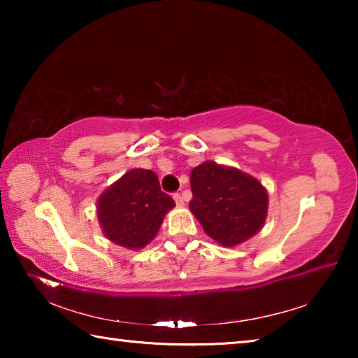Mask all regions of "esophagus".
<instances>
[{"mask_svg":"<svg viewBox=\"0 0 358 358\" xmlns=\"http://www.w3.org/2000/svg\"><path fill=\"white\" fill-rule=\"evenodd\" d=\"M173 201H175V203L178 205V207H183V205H185L183 197H181L180 194H173Z\"/></svg>","mask_w":358,"mask_h":358,"instance_id":"obj_1","label":"esophagus"}]
</instances>
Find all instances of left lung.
Segmentation results:
<instances>
[{
	"label": "left lung",
	"mask_w": 358,
	"mask_h": 358,
	"mask_svg": "<svg viewBox=\"0 0 358 358\" xmlns=\"http://www.w3.org/2000/svg\"><path fill=\"white\" fill-rule=\"evenodd\" d=\"M191 191L192 215L221 246L245 243L264 227L268 192L252 175L205 161L192 169Z\"/></svg>",
	"instance_id": "obj_1"
}]
</instances>
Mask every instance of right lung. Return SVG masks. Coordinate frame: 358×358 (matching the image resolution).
<instances>
[{"mask_svg": "<svg viewBox=\"0 0 358 358\" xmlns=\"http://www.w3.org/2000/svg\"><path fill=\"white\" fill-rule=\"evenodd\" d=\"M173 207V199L161 191L153 171L131 169L101 194L96 215L107 240L137 251L156 237Z\"/></svg>", "mask_w": 358, "mask_h": 358, "instance_id": "1", "label": "right lung"}]
</instances>
